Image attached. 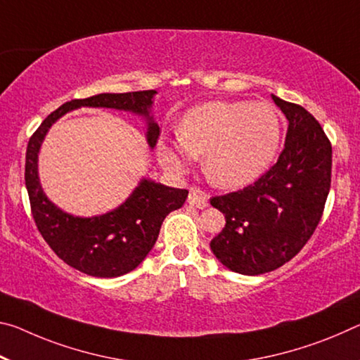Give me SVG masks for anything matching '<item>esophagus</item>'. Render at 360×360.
Wrapping results in <instances>:
<instances>
[{"mask_svg": "<svg viewBox=\"0 0 360 360\" xmlns=\"http://www.w3.org/2000/svg\"><path fill=\"white\" fill-rule=\"evenodd\" d=\"M187 202H189V205H192V207L203 210L208 207V195L200 189V187H192L189 192V197H187Z\"/></svg>", "mask_w": 360, "mask_h": 360, "instance_id": "esophagus-1", "label": "esophagus"}]
</instances>
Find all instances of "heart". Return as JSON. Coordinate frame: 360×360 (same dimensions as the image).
Wrapping results in <instances>:
<instances>
[{
    "label": "heart",
    "mask_w": 360,
    "mask_h": 360,
    "mask_svg": "<svg viewBox=\"0 0 360 360\" xmlns=\"http://www.w3.org/2000/svg\"><path fill=\"white\" fill-rule=\"evenodd\" d=\"M281 138V118L267 102L211 101L191 108L181 118L178 139L162 141L157 153L174 173L203 158L205 174L214 186L237 189L271 167Z\"/></svg>",
    "instance_id": "b5f03b06"
}]
</instances>
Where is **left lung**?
<instances>
[{
  "label": "left lung",
  "mask_w": 360,
  "mask_h": 360,
  "mask_svg": "<svg viewBox=\"0 0 360 360\" xmlns=\"http://www.w3.org/2000/svg\"><path fill=\"white\" fill-rule=\"evenodd\" d=\"M272 99L288 120L277 163L242 191L210 198L226 218L211 252L243 276L271 272L301 252L322 218L332 182V144L321 123L298 104Z\"/></svg>",
  "instance_id": "8db88e82"
}]
</instances>
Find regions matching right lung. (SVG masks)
Listing matches in <instances>:
<instances>
[{
	"instance_id": "obj_1",
	"label": "right lung",
	"mask_w": 360,
	"mask_h": 360,
	"mask_svg": "<svg viewBox=\"0 0 360 360\" xmlns=\"http://www.w3.org/2000/svg\"><path fill=\"white\" fill-rule=\"evenodd\" d=\"M155 93L153 89L122 94L104 93L65 102L44 118L28 141L25 186L35 224L62 261L88 276L118 277L136 269L155 245L163 219L184 205L189 191L142 179L128 200L118 208L93 218L72 216L49 202L41 189L38 178L39 147L56 120L79 107L117 108L144 117L147 142L155 147L160 128L150 115Z\"/></svg>"
}]
</instances>
